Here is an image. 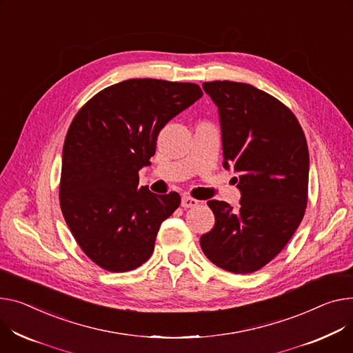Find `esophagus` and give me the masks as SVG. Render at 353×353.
<instances>
[{
  "instance_id": "1",
  "label": "esophagus",
  "mask_w": 353,
  "mask_h": 353,
  "mask_svg": "<svg viewBox=\"0 0 353 353\" xmlns=\"http://www.w3.org/2000/svg\"><path fill=\"white\" fill-rule=\"evenodd\" d=\"M199 204V201L193 197H189V196H183L181 197V207L184 208H190V207H196Z\"/></svg>"
}]
</instances>
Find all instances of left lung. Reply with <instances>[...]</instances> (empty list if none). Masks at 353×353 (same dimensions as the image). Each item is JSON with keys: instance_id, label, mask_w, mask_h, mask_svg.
I'll return each mask as SVG.
<instances>
[{"instance_id": "obj_1", "label": "left lung", "mask_w": 353, "mask_h": 353, "mask_svg": "<svg viewBox=\"0 0 353 353\" xmlns=\"http://www.w3.org/2000/svg\"><path fill=\"white\" fill-rule=\"evenodd\" d=\"M203 89L219 108L223 166L241 192L240 207L210 200L216 224L200 245L211 263L250 274L276 256L294 236L308 200L310 153L294 113L248 83L214 81Z\"/></svg>"}]
</instances>
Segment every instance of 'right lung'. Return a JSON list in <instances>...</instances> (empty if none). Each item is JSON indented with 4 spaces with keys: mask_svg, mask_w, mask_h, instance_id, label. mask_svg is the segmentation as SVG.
<instances>
[{
    "mask_svg": "<svg viewBox=\"0 0 353 353\" xmlns=\"http://www.w3.org/2000/svg\"><path fill=\"white\" fill-rule=\"evenodd\" d=\"M203 97L196 83L128 79L97 93L74 117L62 150L59 203L82 251L112 272L146 263L180 196L139 187L159 132Z\"/></svg>",
    "mask_w": 353,
    "mask_h": 353,
    "instance_id": "add662e5",
    "label": "right lung"
}]
</instances>
